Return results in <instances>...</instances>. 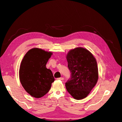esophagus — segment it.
I'll list each match as a JSON object with an SVG mask.
<instances>
[{"mask_svg": "<svg viewBox=\"0 0 122 122\" xmlns=\"http://www.w3.org/2000/svg\"><path fill=\"white\" fill-rule=\"evenodd\" d=\"M57 80H64V78H63V77H61V78H57Z\"/></svg>", "mask_w": 122, "mask_h": 122, "instance_id": "obj_1", "label": "esophagus"}]
</instances>
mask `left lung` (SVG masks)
I'll list each match as a JSON object with an SVG mask.
<instances>
[{"label": "left lung", "mask_w": 122, "mask_h": 122, "mask_svg": "<svg viewBox=\"0 0 122 122\" xmlns=\"http://www.w3.org/2000/svg\"><path fill=\"white\" fill-rule=\"evenodd\" d=\"M71 77L66 83L67 91L76 100L86 97L99 77L97 62L93 55L83 47L70 50L66 55Z\"/></svg>", "instance_id": "left-lung-1"}]
</instances>
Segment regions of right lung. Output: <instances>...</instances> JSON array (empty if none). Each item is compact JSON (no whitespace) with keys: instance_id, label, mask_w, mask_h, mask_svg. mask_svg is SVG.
<instances>
[{"instance_id":"right-lung-1","label":"right lung","mask_w":122,"mask_h":122,"mask_svg":"<svg viewBox=\"0 0 122 122\" xmlns=\"http://www.w3.org/2000/svg\"><path fill=\"white\" fill-rule=\"evenodd\" d=\"M52 55L38 48L28 51L23 57L19 69V79L26 92L32 97L40 98L50 89L54 78L52 71L46 67Z\"/></svg>"}]
</instances>
